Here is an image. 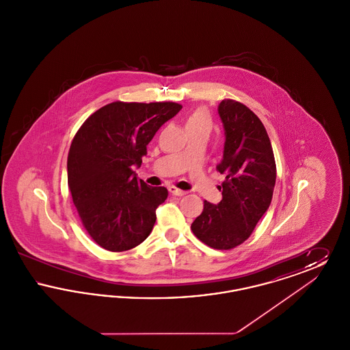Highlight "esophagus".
Segmentation results:
<instances>
[{
  "instance_id": "1",
  "label": "esophagus",
  "mask_w": 350,
  "mask_h": 350,
  "mask_svg": "<svg viewBox=\"0 0 350 350\" xmlns=\"http://www.w3.org/2000/svg\"><path fill=\"white\" fill-rule=\"evenodd\" d=\"M169 191H170L173 196H177V197H183V196L186 194V191H185V190L177 189L176 186H169Z\"/></svg>"
}]
</instances>
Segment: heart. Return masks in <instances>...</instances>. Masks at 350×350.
Instances as JSON below:
<instances>
[{
    "label": "heart",
    "mask_w": 350,
    "mask_h": 350,
    "mask_svg": "<svg viewBox=\"0 0 350 350\" xmlns=\"http://www.w3.org/2000/svg\"><path fill=\"white\" fill-rule=\"evenodd\" d=\"M197 123H210L208 116L203 110H197L196 113H193L186 120V126L197 124Z\"/></svg>",
    "instance_id": "heart-1"
}]
</instances>
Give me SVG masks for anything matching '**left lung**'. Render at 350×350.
<instances>
[{
  "label": "left lung",
  "mask_w": 350,
  "mask_h": 350,
  "mask_svg": "<svg viewBox=\"0 0 350 350\" xmlns=\"http://www.w3.org/2000/svg\"><path fill=\"white\" fill-rule=\"evenodd\" d=\"M226 142L217 169L226 176L221 200H204L191 231L214 250H232L243 244L270 206L277 169L267 130L245 105L223 100L217 106Z\"/></svg>",
  "instance_id": "obj_1"
}]
</instances>
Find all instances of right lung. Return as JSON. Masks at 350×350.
Masks as SVG:
<instances>
[{"mask_svg":"<svg viewBox=\"0 0 350 350\" xmlns=\"http://www.w3.org/2000/svg\"><path fill=\"white\" fill-rule=\"evenodd\" d=\"M183 106L176 102H113L83 122L68 153V186L85 230L105 250L142 244L167 198L164 186L139 180L147 146Z\"/></svg>","mask_w":350,"mask_h":350,"instance_id":"right-lung-1","label":"right lung"}]
</instances>
